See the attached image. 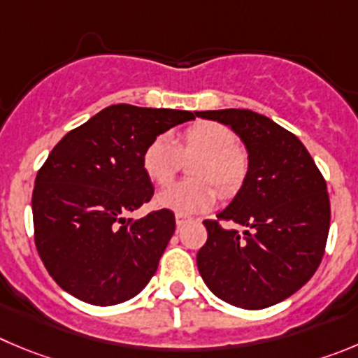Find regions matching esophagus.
I'll list each match as a JSON object with an SVG mask.
<instances>
[{
  "instance_id": "34e87169",
  "label": "esophagus",
  "mask_w": 358,
  "mask_h": 358,
  "mask_svg": "<svg viewBox=\"0 0 358 358\" xmlns=\"http://www.w3.org/2000/svg\"><path fill=\"white\" fill-rule=\"evenodd\" d=\"M189 220L190 217L183 215V213H176V226H178V228H182V226L185 224V222H189Z\"/></svg>"
}]
</instances>
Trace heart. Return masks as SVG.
<instances>
[{
  "instance_id": "heart-1",
  "label": "heart",
  "mask_w": 358,
  "mask_h": 358,
  "mask_svg": "<svg viewBox=\"0 0 358 358\" xmlns=\"http://www.w3.org/2000/svg\"><path fill=\"white\" fill-rule=\"evenodd\" d=\"M182 157H198L190 175L196 182L173 183L155 198L159 208L192 215L208 210L215 203L217 190L224 196L235 194L249 173V157L238 146L236 134L219 122L192 123L175 139L160 134L146 145L141 162L146 176L157 185H168L175 178Z\"/></svg>"
}]
</instances>
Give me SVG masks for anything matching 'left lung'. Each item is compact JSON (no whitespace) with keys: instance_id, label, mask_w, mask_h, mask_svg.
Here are the masks:
<instances>
[{"instance_id":"left-lung-1","label":"left lung","mask_w":358,"mask_h":358,"mask_svg":"<svg viewBox=\"0 0 358 358\" xmlns=\"http://www.w3.org/2000/svg\"><path fill=\"white\" fill-rule=\"evenodd\" d=\"M229 125L249 153V173L229 206L206 219L198 268L213 295L265 309L299 292L322 263L330 228L327 182L295 134L249 109L199 111ZM235 222L242 237L226 230Z\"/></svg>"}]
</instances>
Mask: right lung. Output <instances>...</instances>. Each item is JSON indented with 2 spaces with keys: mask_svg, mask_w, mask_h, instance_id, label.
Wrapping results in <instances>:
<instances>
[{
  "mask_svg": "<svg viewBox=\"0 0 358 358\" xmlns=\"http://www.w3.org/2000/svg\"><path fill=\"white\" fill-rule=\"evenodd\" d=\"M190 111L116 103L70 130L36 173L35 245L59 288L93 306L138 295L175 233L171 210L125 219L153 196L143 169L146 145Z\"/></svg>",
  "mask_w": 358,
  "mask_h": 358,
  "instance_id": "1",
  "label": "right lung"
}]
</instances>
